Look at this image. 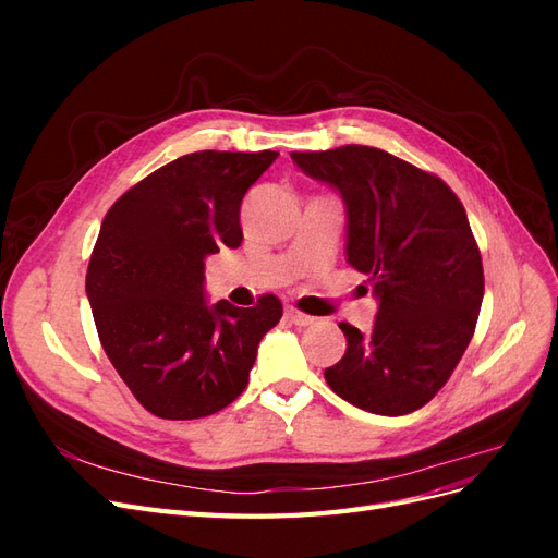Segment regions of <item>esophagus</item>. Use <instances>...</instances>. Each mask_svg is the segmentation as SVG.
<instances>
[{
  "instance_id": "34e87169",
  "label": "esophagus",
  "mask_w": 558,
  "mask_h": 558,
  "mask_svg": "<svg viewBox=\"0 0 558 558\" xmlns=\"http://www.w3.org/2000/svg\"><path fill=\"white\" fill-rule=\"evenodd\" d=\"M283 316L291 320V324H295V326H312L314 324V316H310V314H302L300 310H295V307H286L283 310Z\"/></svg>"
}]
</instances>
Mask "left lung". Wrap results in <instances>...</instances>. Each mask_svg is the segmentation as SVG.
I'll use <instances>...</instances> for the list:
<instances>
[{"label":"left lung","instance_id":"obj_1","mask_svg":"<svg viewBox=\"0 0 558 558\" xmlns=\"http://www.w3.org/2000/svg\"><path fill=\"white\" fill-rule=\"evenodd\" d=\"M347 205V263L379 302L373 332L340 324L347 351L326 367L356 408L402 416L424 408L465 353L484 298L482 256L461 199L430 172L381 148L293 150Z\"/></svg>","mask_w":558,"mask_h":558}]
</instances>
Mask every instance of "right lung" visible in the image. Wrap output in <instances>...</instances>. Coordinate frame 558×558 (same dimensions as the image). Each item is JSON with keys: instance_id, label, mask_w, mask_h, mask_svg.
<instances>
[{"instance_id": "1", "label": "right lung", "mask_w": 558, "mask_h": 558, "mask_svg": "<svg viewBox=\"0 0 558 558\" xmlns=\"http://www.w3.org/2000/svg\"><path fill=\"white\" fill-rule=\"evenodd\" d=\"M277 150H197L113 202L86 275L99 342L132 396L160 418H199L238 398L279 298L234 307L205 298V258L242 244L244 193Z\"/></svg>"}]
</instances>
